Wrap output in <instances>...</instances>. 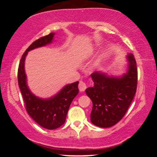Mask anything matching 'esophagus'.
Segmentation results:
<instances>
[{"label":"esophagus","mask_w":157,"mask_h":157,"mask_svg":"<svg viewBox=\"0 0 157 157\" xmlns=\"http://www.w3.org/2000/svg\"><path fill=\"white\" fill-rule=\"evenodd\" d=\"M79 90H80V91H84L86 89V88H87V85L83 81H80V82H79Z\"/></svg>","instance_id":"esophagus-1"}]
</instances>
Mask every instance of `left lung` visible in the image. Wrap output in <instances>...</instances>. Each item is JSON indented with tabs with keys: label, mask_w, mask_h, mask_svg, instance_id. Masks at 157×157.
Listing matches in <instances>:
<instances>
[{
	"label": "left lung",
	"mask_w": 157,
	"mask_h": 157,
	"mask_svg": "<svg viewBox=\"0 0 157 157\" xmlns=\"http://www.w3.org/2000/svg\"><path fill=\"white\" fill-rule=\"evenodd\" d=\"M128 70L122 77H109L96 71L91 74L93 87L86 90L93 103L91 121L101 128H109L121 120L128 109L137 86V68L133 54L127 56Z\"/></svg>",
	"instance_id": "obj_1"
}]
</instances>
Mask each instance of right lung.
<instances>
[{
  "label": "right lung",
  "mask_w": 157,
  "mask_h": 157,
  "mask_svg": "<svg viewBox=\"0 0 157 157\" xmlns=\"http://www.w3.org/2000/svg\"><path fill=\"white\" fill-rule=\"evenodd\" d=\"M54 35L55 33H50L32 43L23 53L17 71L18 85L26 111L39 125L49 130L57 128L64 124L69 106L79 92V82L77 81L66 85L55 96L51 98H39L34 95L27 86L24 62L28 52L51 44Z\"/></svg>",
  "instance_id": "add662e5"
}]
</instances>
